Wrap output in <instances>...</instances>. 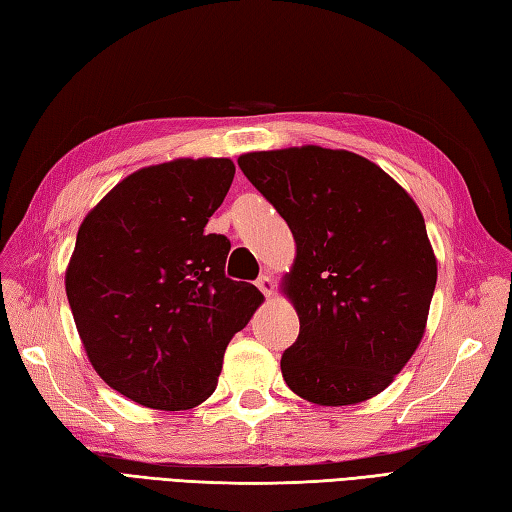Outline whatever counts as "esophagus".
I'll use <instances>...</instances> for the list:
<instances>
[{
  "mask_svg": "<svg viewBox=\"0 0 512 512\" xmlns=\"http://www.w3.org/2000/svg\"><path fill=\"white\" fill-rule=\"evenodd\" d=\"M255 283H257V288L264 292L266 296H272V292H275V281H272L270 275H261Z\"/></svg>",
  "mask_w": 512,
  "mask_h": 512,
  "instance_id": "obj_1",
  "label": "esophagus"
}]
</instances>
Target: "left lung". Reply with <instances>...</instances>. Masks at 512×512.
I'll return each instance as SVG.
<instances>
[{
    "instance_id": "left-lung-1",
    "label": "left lung",
    "mask_w": 512,
    "mask_h": 512,
    "mask_svg": "<svg viewBox=\"0 0 512 512\" xmlns=\"http://www.w3.org/2000/svg\"><path fill=\"white\" fill-rule=\"evenodd\" d=\"M237 163L296 242L283 292L301 331L281 358L285 384L318 406L379 395L417 351L436 288L417 202L347 150L248 152Z\"/></svg>"
}]
</instances>
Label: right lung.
Masks as SVG:
<instances>
[{
    "label": "right lung",
    "instance_id": "obj_1",
    "mask_svg": "<svg viewBox=\"0 0 512 512\" xmlns=\"http://www.w3.org/2000/svg\"><path fill=\"white\" fill-rule=\"evenodd\" d=\"M231 159H174L117 183L82 220L65 272L71 314L106 384L154 410L218 386L227 344L264 296L224 275L231 242L205 227Z\"/></svg>",
    "mask_w": 512,
    "mask_h": 512
}]
</instances>
